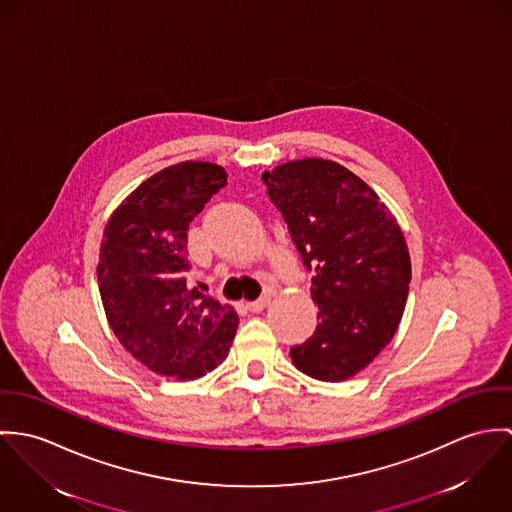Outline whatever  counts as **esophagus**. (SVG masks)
Instances as JSON below:
<instances>
[{
  "mask_svg": "<svg viewBox=\"0 0 512 512\" xmlns=\"http://www.w3.org/2000/svg\"><path fill=\"white\" fill-rule=\"evenodd\" d=\"M269 302H271V296H269V294H265V296H261V298H257V300H253V302H249V304H247V308H249L251 312H261Z\"/></svg>",
  "mask_w": 512,
  "mask_h": 512,
  "instance_id": "34e87169",
  "label": "esophagus"
}]
</instances>
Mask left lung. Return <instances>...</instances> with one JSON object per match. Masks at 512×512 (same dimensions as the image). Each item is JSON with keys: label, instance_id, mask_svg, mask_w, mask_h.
Masks as SVG:
<instances>
[{"label": "left lung", "instance_id": "1", "mask_svg": "<svg viewBox=\"0 0 512 512\" xmlns=\"http://www.w3.org/2000/svg\"><path fill=\"white\" fill-rule=\"evenodd\" d=\"M263 182L320 308L314 336L290 349L292 365L326 383L351 379L393 340L404 312L412 269L397 218L336 161H288Z\"/></svg>", "mask_w": 512, "mask_h": 512}]
</instances>
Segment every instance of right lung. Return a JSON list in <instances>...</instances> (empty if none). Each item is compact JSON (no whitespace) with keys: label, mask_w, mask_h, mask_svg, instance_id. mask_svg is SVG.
<instances>
[{"label":"right lung","mask_w":512,"mask_h":512,"mask_svg":"<svg viewBox=\"0 0 512 512\" xmlns=\"http://www.w3.org/2000/svg\"><path fill=\"white\" fill-rule=\"evenodd\" d=\"M228 184L214 163L184 161L141 182L104 229L98 261L102 304L119 343L157 375L192 381L214 371L239 318L200 290H188V226Z\"/></svg>","instance_id":"right-lung-1"}]
</instances>
